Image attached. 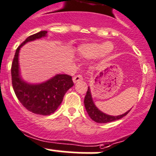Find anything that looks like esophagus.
<instances>
[{
	"instance_id": "1",
	"label": "esophagus",
	"mask_w": 156,
	"mask_h": 156,
	"mask_svg": "<svg viewBox=\"0 0 156 156\" xmlns=\"http://www.w3.org/2000/svg\"><path fill=\"white\" fill-rule=\"evenodd\" d=\"M73 80L74 83L79 82V81L83 80V76H82V75H80V74H78V75L75 76L73 77Z\"/></svg>"
}]
</instances>
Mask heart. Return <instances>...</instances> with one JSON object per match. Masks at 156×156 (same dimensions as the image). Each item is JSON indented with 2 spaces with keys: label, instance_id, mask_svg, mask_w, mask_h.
<instances>
[{
  "label": "heart",
  "instance_id": "heart-1",
  "mask_svg": "<svg viewBox=\"0 0 156 156\" xmlns=\"http://www.w3.org/2000/svg\"><path fill=\"white\" fill-rule=\"evenodd\" d=\"M114 46L111 43L95 42L87 43L80 45L78 52L80 55L85 58H93L95 57L106 58L112 52Z\"/></svg>",
  "mask_w": 156,
  "mask_h": 156
}]
</instances>
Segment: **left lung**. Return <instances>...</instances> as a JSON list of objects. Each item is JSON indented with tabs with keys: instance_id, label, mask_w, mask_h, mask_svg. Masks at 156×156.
Wrapping results in <instances>:
<instances>
[{
	"instance_id": "left-lung-1",
	"label": "left lung",
	"mask_w": 156,
	"mask_h": 156,
	"mask_svg": "<svg viewBox=\"0 0 156 156\" xmlns=\"http://www.w3.org/2000/svg\"><path fill=\"white\" fill-rule=\"evenodd\" d=\"M84 105H85L87 112L88 113V114H89V116L90 117L91 119L95 121V122L98 123H108L111 122V121H116V120L121 119L123 117L126 116L127 114L129 113V111H131V110H129L126 113L121 114V115H119V116H111V115H108V114L101 112L94 105V102H93L90 87H88L87 91V94H86L85 98H84Z\"/></svg>"
}]
</instances>
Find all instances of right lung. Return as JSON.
Segmentation results:
<instances>
[{
  "label": "right lung",
  "mask_w": 156,
  "mask_h": 156,
  "mask_svg": "<svg viewBox=\"0 0 156 156\" xmlns=\"http://www.w3.org/2000/svg\"><path fill=\"white\" fill-rule=\"evenodd\" d=\"M46 31H41L29 37L18 47L11 65L12 87L17 98L28 111L40 115H50L62 103L66 92L73 86L72 76L58 74L45 83L31 85L22 80L19 76L18 53L20 48L28 42L45 36Z\"/></svg>",
  "instance_id": "right-lung-1"
}]
</instances>
